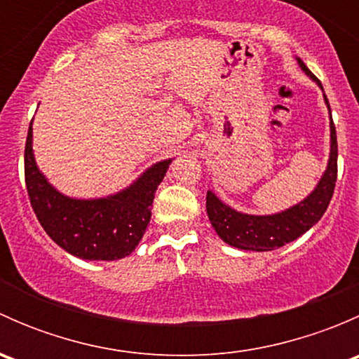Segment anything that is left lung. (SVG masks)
<instances>
[{
    "label": "left lung",
    "mask_w": 359,
    "mask_h": 359,
    "mask_svg": "<svg viewBox=\"0 0 359 359\" xmlns=\"http://www.w3.org/2000/svg\"><path fill=\"white\" fill-rule=\"evenodd\" d=\"M297 62L302 67V71L323 90L320 79L306 67V64L300 59H297ZM325 102L330 111L327 95H325ZM337 154L339 153H337L335 125L334 121H330V159H328V166L318 182L316 189L304 201L297 203L285 212L274 213V215H248V213L236 212L226 203L220 201L212 191H208L206 193V213H208V219L215 233L219 234L220 240L226 241L231 247L252 250V252H271V250L283 247L302 236L323 217L330 205L337 182Z\"/></svg>",
    "instance_id": "1"
}]
</instances>
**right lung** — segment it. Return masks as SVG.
Here are the masks:
<instances>
[{
  "instance_id": "add662e5",
  "label": "right lung",
  "mask_w": 359,
  "mask_h": 359,
  "mask_svg": "<svg viewBox=\"0 0 359 359\" xmlns=\"http://www.w3.org/2000/svg\"><path fill=\"white\" fill-rule=\"evenodd\" d=\"M172 159L147 168L125 191L99 200L64 196L38 170L32 154V121L24 153L25 187L39 224L59 247L85 260H118L130 255L151 220L154 194Z\"/></svg>"
}]
</instances>
